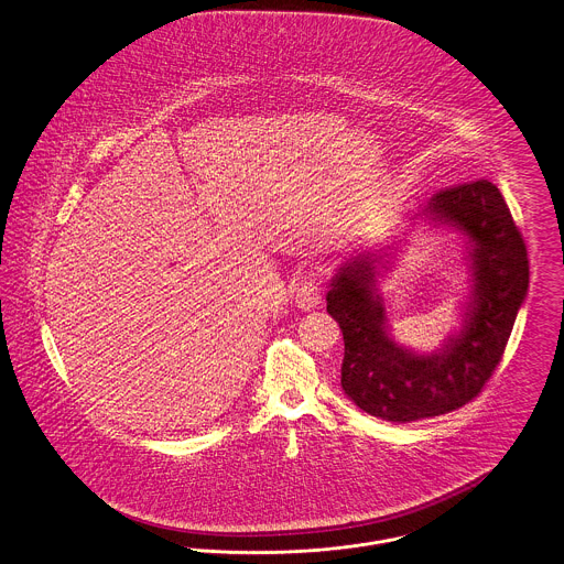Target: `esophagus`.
<instances>
[{"instance_id": "1", "label": "esophagus", "mask_w": 564, "mask_h": 564, "mask_svg": "<svg viewBox=\"0 0 564 564\" xmlns=\"http://www.w3.org/2000/svg\"><path fill=\"white\" fill-rule=\"evenodd\" d=\"M296 304L302 311L317 308L322 304V288L315 281H304L296 292Z\"/></svg>"}]
</instances>
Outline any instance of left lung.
Returning <instances> with one entry per match:
<instances>
[{"instance_id":"obj_1","label":"left lung","mask_w":564,"mask_h":564,"mask_svg":"<svg viewBox=\"0 0 564 564\" xmlns=\"http://www.w3.org/2000/svg\"><path fill=\"white\" fill-rule=\"evenodd\" d=\"M420 217L464 234L470 300L463 328L432 354L398 345L377 294L386 253H358L334 274L328 313L345 340L340 386L368 415L415 422L460 409L481 392L497 368L529 292L524 238L490 181H473L432 196ZM390 249V247H388Z\"/></svg>"}]
</instances>
